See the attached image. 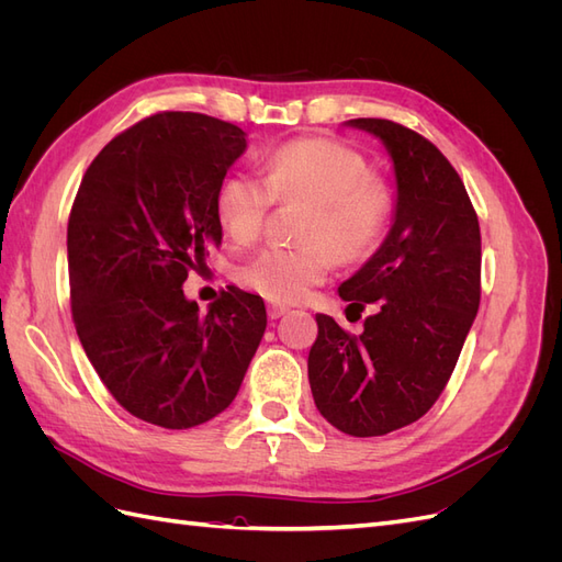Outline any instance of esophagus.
I'll return each instance as SVG.
<instances>
[{
	"mask_svg": "<svg viewBox=\"0 0 562 562\" xmlns=\"http://www.w3.org/2000/svg\"><path fill=\"white\" fill-rule=\"evenodd\" d=\"M267 314H269V318H281L283 314H288V307H283V304L271 302L269 307H267Z\"/></svg>",
	"mask_w": 562,
	"mask_h": 562,
	"instance_id": "esophagus-1",
	"label": "esophagus"
}]
</instances>
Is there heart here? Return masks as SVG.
Segmentation results:
<instances>
[{"mask_svg": "<svg viewBox=\"0 0 562 562\" xmlns=\"http://www.w3.org/2000/svg\"><path fill=\"white\" fill-rule=\"evenodd\" d=\"M265 176L229 173L217 187L215 213L234 241L258 239L274 201H307L302 246H265L236 267V279L277 302H295L326 281L339 260H359L378 244L391 194L366 159L342 143L307 138L265 157Z\"/></svg>", "mask_w": 562, "mask_h": 562, "instance_id": "1", "label": "heart"}]
</instances>
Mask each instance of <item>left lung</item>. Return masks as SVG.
Masks as SVG:
<instances>
[{
	"label": "left lung",
	"mask_w": 562,
	"mask_h": 562,
	"mask_svg": "<svg viewBox=\"0 0 562 562\" xmlns=\"http://www.w3.org/2000/svg\"><path fill=\"white\" fill-rule=\"evenodd\" d=\"M345 126L378 138L394 171L386 239L339 283L347 307L372 314L349 335L316 314L310 386L318 413L349 436L417 422L446 389L481 302V229L462 178L419 133L389 119Z\"/></svg>",
	"instance_id": "8db88e82"
}]
</instances>
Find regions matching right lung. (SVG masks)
I'll return each mask as SVG.
<instances>
[{
    "mask_svg": "<svg viewBox=\"0 0 562 562\" xmlns=\"http://www.w3.org/2000/svg\"><path fill=\"white\" fill-rule=\"evenodd\" d=\"M246 147L215 116H147L100 149L67 223L79 342L114 401L164 429L227 411L267 328L262 297L241 288L206 314L182 291L223 241L215 194Z\"/></svg>",
    "mask_w": 562,
    "mask_h": 562,
    "instance_id": "add662e5",
    "label": "right lung"
}]
</instances>
